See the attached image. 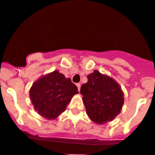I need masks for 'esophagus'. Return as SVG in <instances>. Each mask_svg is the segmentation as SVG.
<instances>
[{
    "label": "esophagus",
    "instance_id": "34e87169",
    "mask_svg": "<svg viewBox=\"0 0 155 155\" xmlns=\"http://www.w3.org/2000/svg\"><path fill=\"white\" fill-rule=\"evenodd\" d=\"M76 86H77V87H78V90H79V91H80V87H81L80 83H77V84H76Z\"/></svg>",
    "mask_w": 155,
    "mask_h": 155
}]
</instances>
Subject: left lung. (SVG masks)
<instances>
[{
    "mask_svg": "<svg viewBox=\"0 0 155 155\" xmlns=\"http://www.w3.org/2000/svg\"><path fill=\"white\" fill-rule=\"evenodd\" d=\"M87 79L80 89L86 114L99 124L112 121L124 105L121 87L114 79L97 70L88 75Z\"/></svg>",
    "mask_w": 155,
    "mask_h": 155,
    "instance_id": "obj_1",
    "label": "left lung"
}]
</instances>
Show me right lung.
I'll return each instance as SVG.
<instances>
[{"label": "right lung", "mask_w": 155, "mask_h": 155, "mask_svg": "<svg viewBox=\"0 0 155 155\" xmlns=\"http://www.w3.org/2000/svg\"><path fill=\"white\" fill-rule=\"evenodd\" d=\"M29 93L38 114L54 120L65 110L72 97L79 92L71 79L55 70L35 81Z\"/></svg>", "instance_id": "right-lung-1"}]
</instances>
